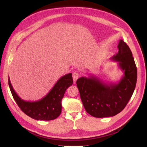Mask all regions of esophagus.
<instances>
[{
	"instance_id": "1",
	"label": "esophagus",
	"mask_w": 147,
	"mask_h": 147,
	"mask_svg": "<svg viewBox=\"0 0 147 147\" xmlns=\"http://www.w3.org/2000/svg\"><path fill=\"white\" fill-rule=\"evenodd\" d=\"M72 77H73L74 83H76L77 80V79L78 78V77H79L78 73L77 72V71H75V72H73V74H72Z\"/></svg>"
}]
</instances>
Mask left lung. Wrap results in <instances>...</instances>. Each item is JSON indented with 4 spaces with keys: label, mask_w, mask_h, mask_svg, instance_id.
Masks as SVG:
<instances>
[{
    "label": "left lung",
    "mask_w": 147,
    "mask_h": 147,
    "mask_svg": "<svg viewBox=\"0 0 147 147\" xmlns=\"http://www.w3.org/2000/svg\"><path fill=\"white\" fill-rule=\"evenodd\" d=\"M118 52L111 59L118 62L124 75L117 83L107 84L93 75L80 77L76 82L84 109L96 118L113 117L124 109L134 91L137 67L127 44L120 40Z\"/></svg>",
    "instance_id": "8db88e82"
}]
</instances>
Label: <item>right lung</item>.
I'll return each instance as SVG.
<instances>
[{"instance_id":"right-lung-1","label":"right lung","mask_w":147,"mask_h":147,"mask_svg":"<svg viewBox=\"0 0 147 147\" xmlns=\"http://www.w3.org/2000/svg\"><path fill=\"white\" fill-rule=\"evenodd\" d=\"M72 84V73L66 74L57 80L50 91L42 99L30 102L20 98L15 91L8 77V84L16 104L26 115L36 120L49 121L58 117L61 113L62 99L67 89Z\"/></svg>"}]
</instances>
